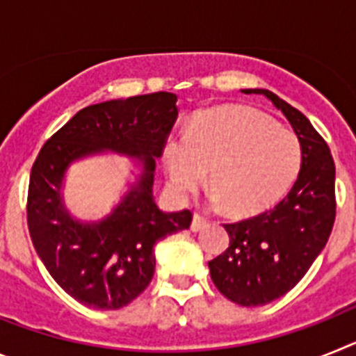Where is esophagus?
Wrapping results in <instances>:
<instances>
[{
	"label": "esophagus",
	"instance_id": "esophagus-1",
	"mask_svg": "<svg viewBox=\"0 0 356 356\" xmlns=\"http://www.w3.org/2000/svg\"><path fill=\"white\" fill-rule=\"evenodd\" d=\"M207 225V217H203L201 216V213H194V217H193V225H191V229H193V232H200L201 228H203V226Z\"/></svg>",
	"mask_w": 356,
	"mask_h": 356
}]
</instances>
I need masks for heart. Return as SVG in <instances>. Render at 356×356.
<instances>
[{"mask_svg":"<svg viewBox=\"0 0 356 356\" xmlns=\"http://www.w3.org/2000/svg\"><path fill=\"white\" fill-rule=\"evenodd\" d=\"M163 162L178 194L194 193L210 171L213 200L232 216L273 209L296 181L303 163L300 137L271 115L250 106L203 110L185 135L163 144Z\"/></svg>","mask_w":356,"mask_h":356,"instance_id":"b5f03b06","label":"heart"}]
</instances>
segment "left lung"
I'll return each instance as SVG.
<instances>
[{
	"mask_svg": "<svg viewBox=\"0 0 356 356\" xmlns=\"http://www.w3.org/2000/svg\"><path fill=\"white\" fill-rule=\"evenodd\" d=\"M264 94L300 137L303 163L291 193L271 210L226 222L229 246L210 260V276L225 298L242 307H262L287 294L307 275L328 242L335 222V163L326 140L300 110L266 89Z\"/></svg>",
	"mask_w": 356,
	"mask_h": 356,
	"instance_id": "1",
	"label": "left lung"
}]
</instances>
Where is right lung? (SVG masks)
<instances>
[{
  "label": "right lung",
  "mask_w": 356,
  "mask_h": 356,
  "mask_svg": "<svg viewBox=\"0 0 356 356\" xmlns=\"http://www.w3.org/2000/svg\"><path fill=\"white\" fill-rule=\"evenodd\" d=\"M176 118L171 92L85 106L46 140L33 162L26 203L31 242L56 284L85 307L118 310L131 303L153 278V246L193 222L191 210L162 212L151 191L155 159ZM102 149L137 156L143 175L108 218L80 223L61 203V180L69 163Z\"/></svg>",
  "instance_id": "right-lung-1"
}]
</instances>
